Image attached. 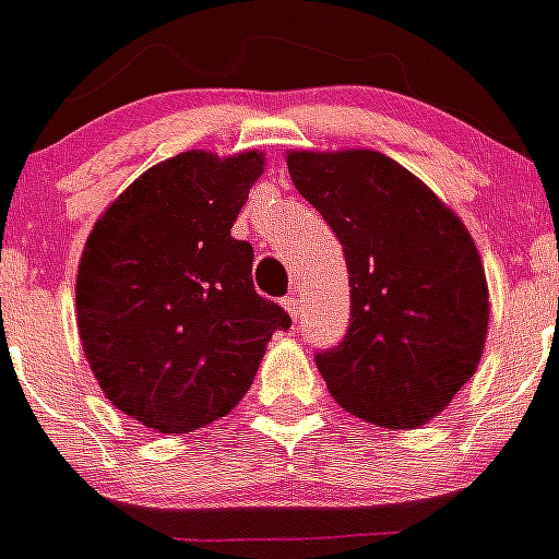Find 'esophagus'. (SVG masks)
Listing matches in <instances>:
<instances>
[{"label":"esophagus","instance_id":"esophagus-1","mask_svg":"<svg viewBox=\"0 0 559 559\" xmlns=\"http://www.w3.org/2000/svg\"><path fill=\"white\" fill-rule=\"evenodd\" d=\"M284 310L289 312V319H301V312H304V304L298 295H289V298H284Z\"/></svg>","mask_w":559,"mask_h":559}]
</instances>
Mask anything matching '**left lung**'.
<instances>
[{
	"label": "left lung",
	"mask_w": 559,
	"mask_h": 559,
	"mask_svg": "<svg viewBox=\"0 0 559 559\" xmlns=\"http://www.w3.org/2000/svg\"><path fill=\"white\" fill-rule=\"evenodd\" d=\"M287 169L350 272V330L316 356L330 396L382 428L428 425L476 373L488 338L474 238L419 177L373 148H298Z\"/></svg>",
	"instance_id": "8db88e82"
}]
</instances>
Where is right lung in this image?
<instances>
[{"instance_id":"add662e5","label":"right lung","mask_w":559,"mask_h":559,"mask_svg":"<svg viewBox=\"0 0 559 559\" xmlns=\"http://www.w3.org/2000/svg\"><path fill=\"white\" fill-rule=\"evenodd\" d=\"M264 152L192 148L120 192L85 240L76 326L106 399L157 433H192L247 396L272 333L293 321L252 284L233 238Z\"/></svg>"}]
</instances>
